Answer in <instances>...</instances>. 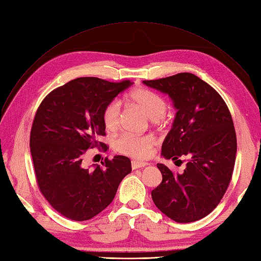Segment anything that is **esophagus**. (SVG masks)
Segmentation results:
<instances>
[{
    "label": "esophagus",
    "mask_w": 261,
    "mask_h": 261,
    "mask_svg": "<svg viewBox=\"0 0 261 261\" xmlns=\"http://www.w3.org/2000/svg\"><path fill=\"white\" fill-rule=\"evenodd\" d=\"M148 166V163H145V161H136L133 160L132 161V168L133 169H138V168H143Z\"/></svg>",
    "instance_id": "obj_1"
}]
</instances>
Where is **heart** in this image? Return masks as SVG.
Wrapping results in <instances>:
<instances>
[{"label":"heart","instance_id":"b5f03b06","mask_svg":"<svg viewBox=\"0 0 261 261\" xmlns=\"http://www.w3.org/2000/svg\"><path fill=\"white\" fill-rule=\"evenodd\" d=\"M126 101L142 109L156 124L163 123L166 118L167 104L160 94L145 88H136L126 95ZM121 119V103L113 100L107 104L102 112V121L105 129L114 132L118 128ZM157 140L151 135L122 134L114 143V149L135 159H145L150 156Z\"/></svg>","mask_w":261,"mask_h":261}]
</instances>
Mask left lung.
I'll use <instances>...</instances> for the list:
<instances>
[{"instance_id": "obj_1", "label": "left lung", "mask_w": 261, "mask_h": 261, "mask_svg": "<svg viewBox=\"0 0 261 261\" xmlns=\"http://www.w3.org/2000/svg\"><path fill=\"white\" fill-rule=\"evenodd\" d=\"M143 82L167 93L178 111L163 156L189 158L182 173L157 164L163 181L151 191L152 201L175 222L199 221L221 202L234 171L237 140L230 112L217 91L192 73Z\"/></svg>"}]
</instances>
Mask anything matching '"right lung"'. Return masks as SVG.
<instances>
[{"instance_id":"1","label":"right lung","mask_w":261,"mask_h":261,"mask_svg":"<svg viewBox=\"0 0 261 261\" xmlns=\"http://www.w3.org/2000/svg\"><path fill=\"white\" fill-rule=\"evenodd\" d=\"M132 84L83 76L56 88L41 101L30 138L39 191L59 214L72 221H88L113 201L119 183L132 171L129 158H105L102 166L84 167L89 148L108 145L102 112Z\"/></svg>"}]
</instances>
